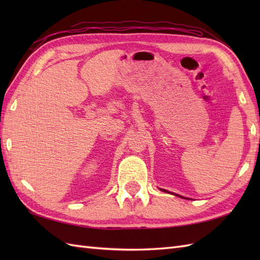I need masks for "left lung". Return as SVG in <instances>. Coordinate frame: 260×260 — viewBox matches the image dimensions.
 I'll return each mask as SVG.
<instances>
[{
    "instance_id": "obj_1",
    "label": "left lung",
    "mask_w": 260,
    "mask_h": 260,
    "mask_svg": "<svg viewBox=\"0 0 260 260\" xmlns=\"http://www.w3.org/2000/svg\"><path fill=\"white\" fill-rule=\"evenodd\" d=\"M162 190V189H161ZM162 191H164V192H168V193H170L169 191H167V190H162ZM172 194H173V193H172ZM174 196H178V197H181V196H179V194H175V193H174ZM181 198H183V197H181ZM183 199H185V198H183Z\"/></svg>"
}]
</instances>
